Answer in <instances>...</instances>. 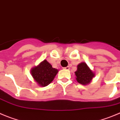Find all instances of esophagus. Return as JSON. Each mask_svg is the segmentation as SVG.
I'll return each mask as SVG.
<instances>
[{
    "mask_svg": "<svg viewBox=\"0 0 120 120\" xmlns=\"http://www.w3.org/2000/svg\"><path fill=\"white\" fill-rule=\"evenodd\" d=\"M64 69H67V70H69V67H64V68H63Z\"/></svg>",
    "mask_w": 120,
    "mask_h": 120,
    "instance_id": "esophagus-1",
    "label": "esophagus"
}]
</instances>
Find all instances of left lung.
Wrapping results in <instances>:
<instances>
[{"label":"left lung","mask_w":120,"mask_h":120,"mask_svg":"<svg viewBox=\"0 0 120 120\" xmlns=\"http://www.w3.org/2000/svg\"><path fill=\"white\" fill-rule=\"evenodd\" d=\"M76 81L79 84L86 85L92 80L94 74L85 62L79 64L77 67V71L75 72Z\"/></svg>","instance_id":"obj_1"}]
</instances>
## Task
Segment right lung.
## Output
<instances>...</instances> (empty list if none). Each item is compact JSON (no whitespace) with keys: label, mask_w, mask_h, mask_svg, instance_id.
Segmentation results:
<instances>
[{"label":"right lung","mask_w":120,"mask_h":120,"mask_svg":"<svg viewBox=\"0 0 120 120\" xmlns=\"http://www.w3.org/2000/svg\"><path fill=\"white\" fill-rule=\"evenodd\" d=\"M58 71V69L52 68L46 60H44L39 65L32 69L31 74L40 86H45L53 81Z\"/></svg>","instance_id":"add662e5"}]
</instances>
